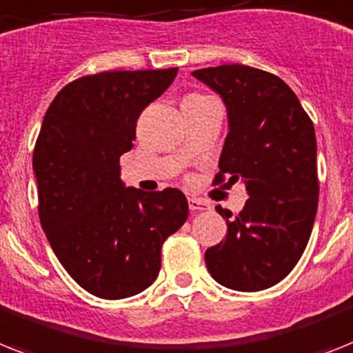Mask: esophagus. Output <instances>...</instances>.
Returning a JSON list of instances; mask_svg holds the SVG:
<instances>
[{
    "mask_svg": "<svg viewBox=\"0 0 353 353\" xmlns=\"http://www.w3.org/2000/svg\"><path fill=\"white\" fill-rule=\"evenodd\" d=\"M188 208L192 212H205L210 210V205L203 199H197V197H188Z\"/></svg>",
    "mask_w": 353,
    "mask_h": 353,
    "instance_id": "1",
    "label": "esophagus"
}]
</instances>
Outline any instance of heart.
I'll use <instances>...</instances> for the list:
<instances>
[{
    "label": "heart",
    "mask_w": 353,
    "mask_h": 353,
    "mask_svg": "<svg viewBox=\"0 0 353 353\" xmlns=\"http://www.w3.org/2000/svg\"><path fill=\"white\" fill-rule=\"evenodd\" d=\"M197 97H203V96H190V97H186V99H197Z\"/></svg>",
    "instance_id": "1"
}]
</instances>
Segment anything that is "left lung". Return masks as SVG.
<instances>
[{
    "label": "left lung",
    "instance_id": "left-lung-1",
    "mask_svg": "<svg viewBox=\"0 0 353 353\" xmlns=\"http://www.w3.org/2000/svg\"><path fill=\"white\" fill-rule=\"evenodd\" d=\"M228 112V134L214 185L245 183L248 199L226 219V237L205 252L219 285L259 292L297 265L316 221L319 179L314 123L281 77L246 65L194 70Z\"/></svg>",
    "mask_w": 353,
    "mask_h": 353
}]
</instances>
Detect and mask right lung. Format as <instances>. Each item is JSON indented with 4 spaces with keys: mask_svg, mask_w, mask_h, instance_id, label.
I'll return each instance as SVG.
<instances>
[{
    "mask_svg": "<svg viewBox=\"0 0 353 353\" xmlns=\"http://www.w3.org/2000/svg\"><path fill=\"white\" fill-rule=\"evenodd\" d=\"M176 74L83 76L59 90L43 117L32 156L39 221L63 268L101 299L148 288L161 268L163 243L188 217L181 190L143 192L119 177L137 117Z\"/></svg>",
    "mask_w": 353,
    "mask_h": 353,
    "instance_id": "right-lung-1",
    "label": "right lung"
}]
</instances>
